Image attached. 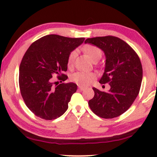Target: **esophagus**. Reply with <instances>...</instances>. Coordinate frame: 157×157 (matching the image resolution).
Segmentation results:
<instances>
[{"mask_svg":"<svg viewBox=\"0 0 157 157\" xmlns=\"http://www.w3.org/2000/svg\"><path fill=\"white\" fill-rule=\"evenodd\" d=\"M78 89H79V90H81V91H82V90H85V87H83V86H78Z\"/></svg>","mask_w":157,"mask_h":157,"instance_id":"esophagus-1","label":"esophagus"}]
</instances>
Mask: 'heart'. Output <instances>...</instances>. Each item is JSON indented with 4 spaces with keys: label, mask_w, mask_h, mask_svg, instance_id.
Returning <instances> with one entry per match:
<instances>
[{
    "label": "heart",
    "mask_w": 157,
    "mask_h": 157,
    "mask_svg": "<svg viewBox=\"0 0 157 157\" xmlns=\"http://www.w3.org/2000/svg\"><path fill=\"white\" fill-rule=\"evenodd\" d=\"M83 51L86 55L89 56L92 61H94L95 60L100 59L101 57L102 52L100 50L99 48L97 46H95L91 44H86V45L83 46ZM77 56L76 51H72L70 53V54L67 57V65L68 68L71 69L74 66L75 60ZM96 75L95 74L92 72H78L74 75H72L71 77V79L75 82L78 84L79 86H86L90 85L91 83L95 79Z\"/></svg>",
    "instance_id": "1"
}]
</instances>
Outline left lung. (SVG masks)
<instances>
[{
    "instance_id": "1",
    "label": "left lung",
    "mask_w": 157,
    "mask_h": 157,
    "mask_svg": "<svg viewBox=\"0 0 157 157\" xmlns=\"http://www.w3.org/2000/svg\"><path fill=\"white\" fill-rule=\"evenodd\" d=\"M85 43L104 52L106 65L99 82H109L110 90L101 92L93 87L94 97L89 106L96 115L113 118L127 111L138 95L142 79V67L136 52L122 39L113 36L86 39Z\"/></svg>"
}]
</instances>
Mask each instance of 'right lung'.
Instances as JSON below:
<instances>
[{
    "label": "right lung",
    "instance_id": "obj_1",
    "mask_svg": "<svg viewBox=\"0 0 157 157\" xmlns=\"http://www.w3.org/2000/svg\"><path fill=\"white\" fill-rule=\"evenodd\" d=\"M85 38H69L49 34L31 44L20 65L19 85L23 100L35 116L44 120L61 116L78 86L73 82H53L52 76L65 81L70 53Z\"/></svg>",
    "mask_w": 157,
    "mask_h": 157
}]
</instances>
